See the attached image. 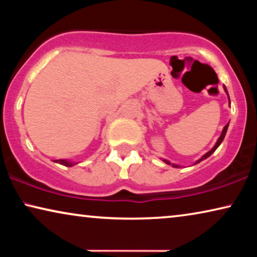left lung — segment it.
I'll return each mask as SVG.
<instances>
[{
    "mask_svg": "<svg viewBox=\"0 0 257 257\" xmlns=\"http://www.w3.org/2000/svg\"><path fill=\"white\" fill-rule=\"evenodd\" d=\"M223 89H224V91H226V93L228 94V92H227V89H226V86H223ZM228 98H229V96H228ZM229 104H230V99H229ZM228 125H229V122H228V124L224 126L223 127V130H222V133H221V136L219 137V139H217V142L215 143V145H214V147L210 151H208V152H207L205 156H202L201 158H200L199 160H196L195 161V164L194 165H196V164H199L200 161H202V160H205V159H207V158H208L209 156H212V154L215 152V150L217 149V147H219L220 145H221V143H222V140L224 139V136H226V133H227V130H228ZM163 161L164 163H166L167 165H172V166L173 167H175V168H178V167H180L179 166V165H175V164H172V163H170V161L168 160H166V159H163Z\"/></svg>",
    "mask_w": 257,
    "mask_h": 257,
    "instance_id": "8db88e82",
    "label": "left lung"
}]
</instances>
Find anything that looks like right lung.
I'll return each instance as SVG.
<instances>
[{"instance_id": "1", "label": "right lung", "mask_w": 257, "mask_h": 257, "mask_svg": "<svg viewBox=\"0 0 257 257\" xmlns=\"http://www.w3.org/2000/svg\"><path fill=\"white\" fill-rule=\"evenodd\" d=\"M55 163H58L63 165V166H68V167H71L73 165H76L77 163H73V161H69V160H65V159H59V160H55Z\"/></svg>"}]
</instances>
